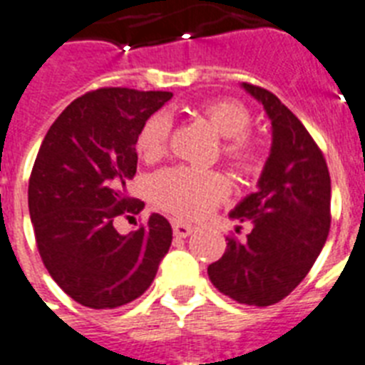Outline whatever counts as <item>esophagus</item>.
I'll return each mask as SVG.
<instances>
[{"instance_id": "34e87169", "label": "esophagus", "mask_w": 365, "mask_h": 365, "mask_svg": "<svg viewBox=\"0 0 365 365\" xmlns=\"http://www.w3.org/2000/svg\"><path fill=\"white\" fill-rule=\"evenodd\" d=\"M173 230L176 238H187L189 234L192 232V227L183 221H173Z\"/></svg>"}]
</instances>
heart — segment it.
<instances>
[{
    "instance_id": "b5f03b06",
    "label": "heart",
    "mask_w": 365,
    "mask_h": 365,
    "mask_svg": "<svg viewBox=\"0 0 365 365\" xmlns=\"http://www.w3.org/2000/svg\"><path fill=\"white\" fill-rule=\"evenodd\" d=\"M197 114L223 140L221 153L230 165L253 168L259 161V144L247 133L251 112L232 99H217L198 106ZM170 121L165 114H153L140 127L136 136V152L142 159L153 161L167 152ZM155 206L178 217L198 219L212 212L229 195V183L221 174L189 167H173L157 173L150 182Z\"/></svg>"
}]
</instances>
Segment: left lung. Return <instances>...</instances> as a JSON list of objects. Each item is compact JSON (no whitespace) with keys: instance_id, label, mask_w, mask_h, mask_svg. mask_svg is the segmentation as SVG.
Returning a JSON list of instances; mask_svg holds the SVG:
<instances>
[{"instance_id":"8db88e82","label":"left lung","mask_w":365,"mask_h":365,"mask_svg":"<svg viewBox=\"0 0 365 365\" xmlns=\"http://www.w3.org/2000/svg\"><path fill=\"white\" fill-rule=\"evenodd\" d=\"M242 88L264 106L272 150L259 189L230 212L253 229L244 242L227 238V250L208 266V275L219 292L238 304L264 307L300 285L327 244L330 173L306 127L272 91L247 82Z\"/></svg>"}]
</instances>
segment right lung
I'll return each instance as SVG.
<instances>
[{
	"mask_svg": "<svg viewBox=\"0 0 365 365\" xmlns=\"http://www.w3.org/2000/svg\"><path fill=\"white\" fill-rule=\"evenodd\" d=\"M170 91L101 88L78 97L44 136L29 176L37 250L52 279L75 302L114 309L152 285L173 244V227L152 213L129 234L114 219L138 213L125 182L136 173V136Z\"/></svg>",
	"mask_w": 365,
	"mask_h": 365,
	"instance_id": "1",
	"label": "right lung"
}]
</instances>
